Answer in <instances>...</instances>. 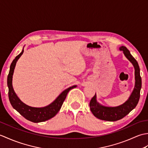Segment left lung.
Segmentation results:
<instances>
[{"label": "left lung", "mask_w": 148, "mask_h": 148, "mask_svg": "<svg viewBox=\"0 0 148 148\" xmlns=\"http://www.w3.org/2000/svg\"><path fill=\"white\" fill-rule=\"evenodd\" d=\"M119 50L123 51L125 56L133 64L135 69V86L128 99L123 104L117 107H106L97 101L96 93L90 102V110L96 118L102 120L114 121L121 119L136 108L139 102L142 80L140 76V69L137 60L125 46H121Z\"/></svg>", "instance_id": "left-lung-1"}]
</instances>
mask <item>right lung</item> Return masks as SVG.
I'll list each match as a JSON object with an SVG mask.
<instances>
[{
  "label": "right lung",
  "instance_id": "right-lung-1",
  "mask_svg": "<svg viewBox=\"0 0 148 148\" xmlns=\"http://www.w3.org/2000/svg\"><path fill=\"white\" fill-rule=\"evenodd\" d=\"M23 51L24 50L23 48L22 51L18 56H16L10 66V69H9V72L8 76V86L9 89L8 96L9 101H10L12 108L16 110L21 116H23L25 118L28 119V120L34 123L45 121L54 117L57 114L60 109L66 97H67L68 92L74 88H76L77 86L74 85L65 90L64 92H62L60 94L59 96L54 101L46 107H43V108H33V107L26 105L25 103L21 102L20 99L18 98L16 94L14 92L12 84V75L14 73L16 64L18 60L23 54Z\"/></svg>",
  "mask_w": 148,
  "mask_h": 148
}]
</instances>
